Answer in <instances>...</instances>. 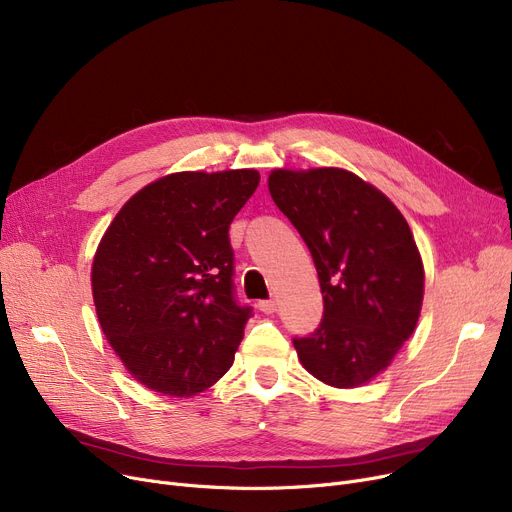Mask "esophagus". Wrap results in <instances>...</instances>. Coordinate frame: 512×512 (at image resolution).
<instances>
[{"instance_id": "1", "label": "esophagus", "mask_w": 512, "mask_h": 512, "mask_svg": "<svg viewBox=\"0 0 512 512\" xmlns=\"http://www.w3.org/2000/svg\"><path fill=\"white\" fill-rule=\"evenodd\" d=\"M257 307H259V311L265 313V315H272V313L278 311V303H276V301H261Z\"/></svg>"}]
</instances>
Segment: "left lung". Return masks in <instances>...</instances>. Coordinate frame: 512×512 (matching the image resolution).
I'll return each mask as SVG.
<instances>
[{"label":"left lung","instance_id":"1","mask_svg":"<svg viewBox=\"0 0 512 512\" xmlns=\"http://www.w3.org/2000/svg\"><path fill=\"white\" fill-rule=\"evenodd\" d=\"M267 188L309 247L324 294L319 328L292 340L299 361L319 382L359 388L417 328L425 272L413 232L380 188L342 168H276Z\"/></svg>","mask_w":512,"mask_h":512}]
</instances>
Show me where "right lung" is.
Listing matches in <instances>:
<instances>
[{
	"mask_svg": "<svg viewBox=\"0 0 512 512\" xmlns=\"http://www.w3.org/2000/svg\"><path fill=\"white\" fill-rule=\"evenodd\" d=\"M257 170L176 172L134 193L99 240L91 288L126 371L164 396H195L232 367L251 317L232 294L228 228Z\"/></svg>",
	"mask_w": 512,
	"mask_h": 512,
	"instance_id": "add662e5",
	"label": "right lung"
}]
</instances>
